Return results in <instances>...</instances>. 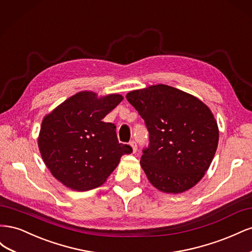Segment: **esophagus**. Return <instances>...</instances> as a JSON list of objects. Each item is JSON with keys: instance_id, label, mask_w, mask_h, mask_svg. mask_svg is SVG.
Wrapping results in <instances>:
<instances>
[{"instance_id": "34e87169", "label": "esophagus", "mask_w": 252, "mask_h": 252, "mask_svg": "<svg viewBox=\"0 0 252 252\" xmlns=\"http://www.w3.org/2000/svg\"><path fill=\"white\" fill-rule=\"evenodd\" d=\"M129 145H130V146H131L133 154H135L136 150H138V146H136V143H135L134 141H131V142H130V144H129Z\"/></svg>"}]
</instances>
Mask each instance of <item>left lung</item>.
<instances>
[{
	"label": "left lung",
	"mask_w": 252,
	"mask_h": 252,
	"mask_svg": "<svg viewBox=\"0 0 252 252\" xmlns=\"http://www.w3.org/2000/svg\"><path fill=\"white\" fill-rule=\"evenodd\" d=\"M126 98L148 129L150 143L140 163L152 186L173 194L195 186L219 143L218 123L208 106L164 84L130 91Z\"/></svg>",
	"instance_id": "left-lung-1"
}]
</instances>
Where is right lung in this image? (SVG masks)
<instances>
[{"mask_svg":"<svg viewBox=\"0 0 252 252\" xmlns=\"http://www.w3.org/2000/svg\"><path fill=\"white\" fill-rule=\"evenodd\" d=\"M123 101L121 94L97 96L81 91L42 121L37 144L45 165L75 191L101 186L132 148L118 141L116 126L102 120Z\"/></svg>","mask_w":252,"mask_h":252,"instance_id":"add662e5","label":"right lung"}]
</instances>
